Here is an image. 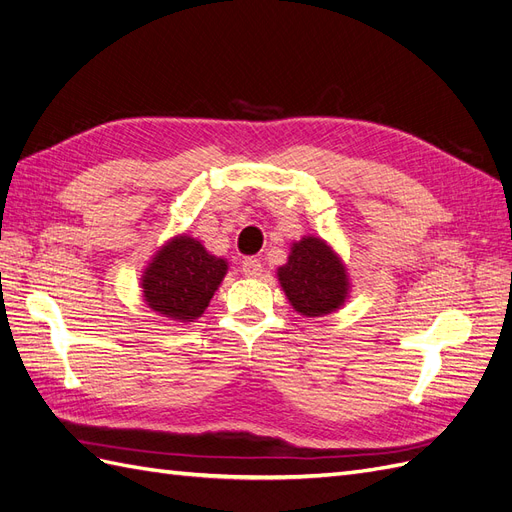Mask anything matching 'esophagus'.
Returning a JSON list of instances; mask_svg holds the SVG:
<instances>
[{
  "label": "esophagus",
  "instance_id": "1",
  "mask_svg": "<svg viewBox=\"0 0 512 512\" xmlns=\"http://www.w3.org/2000/svg\"><path fill=\"white\" fill-rule=\"evenodd\" d=\"M241 269L247 277H258L262 273V265H260L258 258H245L241 262Z\"/></svg>",
  "mask_w": 512,
  "mask_h": 512
}]
</instances>
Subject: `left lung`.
Returning <instances> with one entry per match:
<instances>
[{"label": "left lung", "instance_id": "left-lung-1", "mask_svg": "<svg viewBox=\"0 0 512 512\" xmlns=\"http://www.w3.org/2000/svg\"><path fill=\"white\" fill-rule=\"evenodd\" d=\"M277 280L294 312L305 318L329 316L342 309L352 288L342 256L316 235L292 241L286 265L277 267Z\"/></svg>", "mask_w": 512, "mask_h": 512}]
</instances>
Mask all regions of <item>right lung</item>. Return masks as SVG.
Segmentation results:
<instances>
[{
	"label": "right lung",
	"mask_w": 512,
	"mask_h": 512,
	"mask_svg": "<svg viewBox=\"0 0 512 512\" xmlns=\"http://www.w3.org/2000/svg\"><path fill=\"white\" fill-rule=\"evenodd\" d=\"M228 273V260L213 256L190 235L170 237L151 256L141 275L143 299L151 312L175 322H194L205 314Z\"/></svg>",
	"instance_id": "right-lung-1"
}]
</instances>
